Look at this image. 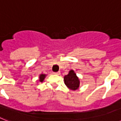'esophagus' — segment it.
Returning a JSON list of instances; mask_svg holds the SVG:
<instances>
[{"mask_svg": "<svg viewBox=\"0 0 121 121\" xmlns=\"http://www.w3.org/2000/svg\"><path fill=\"white\" fill-rule=\"evenodd\" d=\"M53 74H55V75H59V74H60V72H53Z\"/></svg>", "mask_w": 121, "mask_h": 121, "instance_id": "obj_1", "label": "esophagus"}]
</instances>
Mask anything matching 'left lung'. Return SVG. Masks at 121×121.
Returning <instances> with one entry per match:
<instances>
[{
  "instance_id": "obj_1",
  "label": "left lung",
  "mask_w": 121,
  "mask_h": 121,
  "mask_svg": "<svg viewBox=\"0 0 121 121\" xmlns=\"http://www.w3.org/2000/svg\"><path fill=\"white\" fill-rule=\"evenodd\" d=\"M64 81L66 86L73 91L78 89L80 84L79 78L73 69L69 71V73L67 75L64 76Z\"/></svg>"
}]
</instances>
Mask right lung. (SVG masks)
<instances>
[{
    "instance_id": "add662e5",
    "label": "right lung",
    "mask_w": 121,
    "mask_h": 121,
    "mask_svg": "<svg viewBox=\"0 0 121 121\" xmlns=\"http://www.w3.org/2000/svg\"><path fill=\"white\" fill-rule=\"evenodd\" d=\"M46 76H47V75H46V74H40V76H39V81H40V82H43L44 79H45Z\"/></svg>"
}]
</instances>
